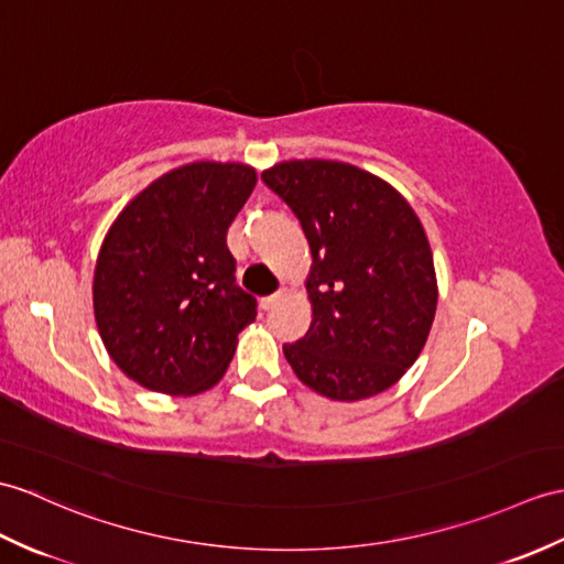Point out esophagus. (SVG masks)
Instances as JSON below:
<instances>
[{
    "mask_svg": "<svg viewBox=\"0 0 564 564\" xmlns=\"http://www.w3.org/2000/svg\"><path fill=\"white\" fill-rule=\"evenodd\" d=\"M288 297V291H285V288H281V291L279 293H273V295H269V297H264V300H261V310H273V307H276V305H281L283 303V300Z\"/></svg>",
    "mask_w": 564,
    "mask_h": 564,
    "instance_id": "1",
    "label": "esophagus"
}]
</instances>
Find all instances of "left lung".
<instances>
[{
  "label": "left lung",
  "instance_id": "1",
  "mask_svg": "<svg viewBox=\"0 0 564 564\" xmlns=\"http://www.w3.org/2000/svg\"><path fill=\"white\" fill-rule=\"evenodd\" d=\"M261 180L291 206L312 254V322L283 346L285 360L326 399L382 394L421 356L437 310L421 218L389 182L341 161H283Z\"/></svg>",
  "mask_w": 564,
  "mask_h": 564
}]
</instances>
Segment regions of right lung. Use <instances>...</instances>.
Listing matches in <instances>:
<instances>
[{
  "instance_id": "obj_1",
  "label": "right lung",
  "mask_w": 564,
  "mask_h": 564,
  "mask_svg": "<svg viewBox=\"0 0 564 564\" xmlns=\"http://www.w3.org/2000/svg\"><path fill=\"white\" fill-rule=\"evenodd\" d=\"M254 185L245 163L180 165L141 189L105 235L94 314L108 356L137 384L194 397L226 375L238 334L257 317L226 245Z\"/></svg>"
}]
</instances>
